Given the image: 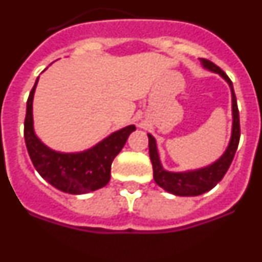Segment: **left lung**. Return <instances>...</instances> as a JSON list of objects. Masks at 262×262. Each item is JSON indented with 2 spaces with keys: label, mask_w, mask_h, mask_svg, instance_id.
<instances>
[{
  "label": "left lung",
  "mask_w": 262,
  "mask_h": 262,
  "mask_svg": "<svg viewBox=\"0 0 262 262\" xmlns=\"http://www.w3.org/2000/svg\"><path fill=\"white\" fill-rule=\"evenodd\" d=\"M201 61H202L205 68L210 69V71L215 72V73H219L230 84L231 92H232V136H231L230 144H228L227 151L214 164L206 166V168L198 169V170H193V172L174 173L164 170L161 164H160L159 154H157L156 148V140H155L154 136L148 134V139H149V142H148V145H149V157H151L152 166H154L155 182L160 187H163L164 190L168 191V193L181 196L200 195V194L206 193V191L211 190L214 186H216L217 182L222 181V178L224 177V174H226L228 168H230L240 140L239 108H237V101H236L235 92H233L232 81L212 61L207 59H201Z\"/></svg>",
  "instance_id": "obj_1"
}]
</instances>
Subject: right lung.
<instances>
[{"label": "right lung", "mask_w": 262, "mask_h": 262, "mask_svg": "<svg viewBox=\"0 0 262 262\" xmlns=\"http://www.w3.org/2000/svg\"><path fill=\"white\" fill-rule=\"evenodd\" d=\"M35 85L27 99L25 118V142L32 164L39 174L59 190L69 194H84L98 190L110 181L111 164L135 126H127L111 134L96 147L81 154H60L46 147L36 138L32 127V98Z\"/></svg>", "instance_id": "right-lung-1"}]
</instances>
